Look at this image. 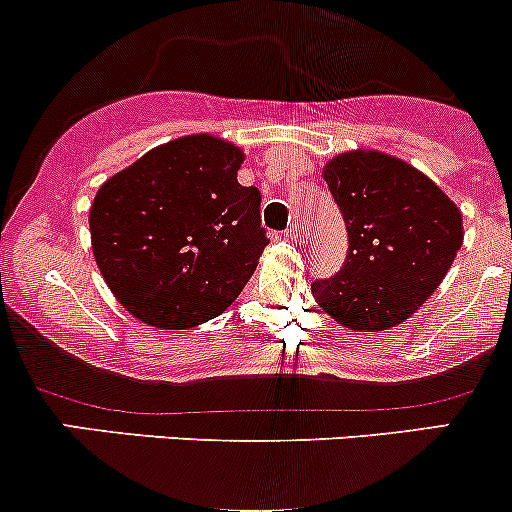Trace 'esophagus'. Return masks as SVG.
Here are the masks:
<instances>
[{
	"label": "esophagus",
	"mask_w": 512,
	"mask_h": 512,
	"mask_svg": "<svg viewBox=\"0 0 512 512\" xmlns=\"http://www.w3.org/2000/svg\"><path fill=\"white\" fill-rule=\"evenodd\" d=\"M287 237L294 242H302L304 240V225L302 223H292L287 227Z\"/></svg>",
	"instance_id": "obj_1"
}]
</instances>
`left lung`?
Wrapping results in <instances>:
<instances>
[{
  "label": "left lung",
  "mask_w": 512,
  "mask_h": 512,
  "mask_svg": "<svg viewBox=\"0 0 512 512\" xmlns=\"http://www.w3.org/2000/svg\"><path fill=\"white\" fill-rule=\"evenodd\" d=\"M349 232L342 270L312 285L339 327L384 332L436 292L463 245V218L428 175L389 153L356 148L322 168Z\"/></svg>",
  "instance_id": "left-lung-1"
}]
</instances>
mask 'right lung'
I'll return each instance as SVG.
<instances>
[{
	"mask_svg": "<svg viewBox=\"0 0 512 512\" xmlns=\"http://www.w3.org/2000/svg\"><path fill=\"white\" fill-rule=\"evenodd\" d=\"M245 153L210 133L156 146L98 188L91 250L138 322L190 329L223 314L270 245L260 190L237 183Z\"/></svg>",
	"mask_w": 512,
	"mask_h": 512,
	"instance_id": "add662e5",
	"label": "right lung"
}]
</instances>
